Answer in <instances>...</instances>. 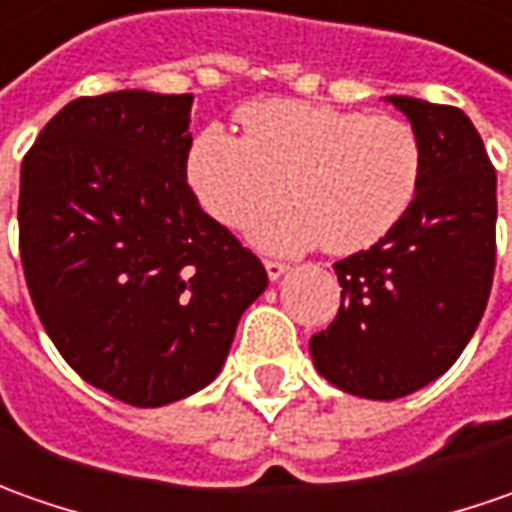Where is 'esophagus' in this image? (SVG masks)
I'll use <instances>...</instances> for the list:
<instances>
[{
    "instance_id": "esophagus-1",
    "label": "esophagus",
    "mask_w": 512,
    "mask_h": 512,
    "mask_svg": "<svg viewBox=\"0 0 512 512\" xmlns=\"http://www.w3.org/2000/svg\"><path fill=\"white\" fill-rule=\"evenodd\" d=\"M286 272H289V266H286V263H280V260H266V274H269V280H272V283H277V280H280Z\"/></svg>"
}]
</instances>
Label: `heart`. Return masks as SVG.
<instances>
[{
    "mask_svg": "<svg viewBox=\"0 0 512 512\" xmlns=\"http://www.w3.org/2000/svg\"><path fill=\"white\" fill-rule=\"evenodd\" d=\"M238 118L240 138L221 127L192 138L186 186L232 232H249L286 198L297 203L257 229L263 252L291 255L326 243L334 255H357L414 209L425 155L408 121L297 98L246 104Z\"/></svg>",
    "mask_w": 512,
    "mask_h": 512,
    "instance_id": "b5f03b06",
    "label": "heart"
}]
</instances>
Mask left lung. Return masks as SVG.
Segmentation results:
<instances>
[{
  "label": "left lung",
  "mask_w": 512,
  "mask_h": 512,
  "mask_svg": "<svg viewBox=\"0 0 512 512\" xmlns=\"http://www.w3.org/2000/svg\"><path fill=\"white\" fill-rule=\"evenodd\" d=\"M419 135L414 209L368 252L334 263L343 303L309 340L345 394L399 399L442 377L485 314L496 269V169L462 110L385 96Z\"/></svg>",
  "instance_id": "obj_1"
}]
</instances>
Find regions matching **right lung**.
I'll list each match as a JSON object with an SVG mask.
<instances>
[{"label": "right lung", "mask_w": 512, "mask_h": 512, "mask_svg": "<svg viewBox=\"0 0 512 512\" xmlns=\"http://www.w3.org/2000/svg\"><path fill=\"white\" fill-rule=\"evenodd\" d=\"M192 96L118 90L70 101L22 161L19 249L47 337L135 408L221 374L266 269L189 192Z\"/></svg>", "instance_id": "right-lung-1"}]
</instances>
